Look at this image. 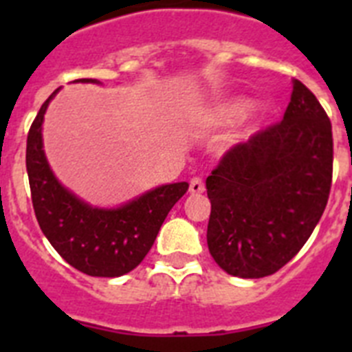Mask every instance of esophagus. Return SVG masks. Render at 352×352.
Instances as JSON below:
<instances>
[{
  "mask_svg": "<svg viewBox=\"0 0 352 352\" xmlns=\"http://www.w3.org/2000/svg\"><path fill=\"white\" fill-rule=\"evenodd\" d=\"M204 192V183L201 178L190 179V194H203Z\"/></svg>",
  "mask_w": 352,
  "mask_h": 352,
  "instance_id": "1",
  "label": "esophagus"
}]
</instances>
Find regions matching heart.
<instances>
[{"label":"heart","mask_w":352,"mask_h":352,"mask_svg":"<svg viewBox=\"0 0 352 352\" xmlns=\"http://www.w3.org/2000/svg\"><path fill=\"white\" fill-rule=\"evenodd\" d=\"M248 109V104L245 100H231L226 104L214 105L211 109H204L201 113L195 114V123L203 126H219L223 123H229L234 118L241 116Z\"/></svg>","instance_id":"1"}]
</instances>
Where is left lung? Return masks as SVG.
I'll use <instances>...</instances> for the list:
<instances>
[{
  "label": "left lung",
  "mask_w": 352,
  "mask_h": 352,
  "mask_svg": "<svg viewBox=\"0 0 352 352\" xmlns=\"http://www.w3.org/2000/svg\"><path fill=\"white\" fill-rule=\"evenodd\" d=\"M333 138L324 109L292 79L284 120L231 148L206 179L208 248L220 268L263 278L307 243L329 197Z\"/></svg>",
  "instance_id": "1"
}]
</instances>
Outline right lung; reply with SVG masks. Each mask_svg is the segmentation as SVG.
Wrapping results in <instances>:
<instances>
[{
    "label": "right lung",
    "instance_id": "add662e5",
    "mask_svg": "<svg viewBox=\"0 0 352 352\" xmlns=\"http://www.w3.org/2000/svg\"><path fill=\"white\" fill-rule=\"evenodd\" d=\"M58 91L43 102L28 133L26 169L36 220L49 243L76 270L91 276L125 275L153 247L167 213L186 194L188 183L157 186L118 208L91 206L77 197L56 178L43 151V116Z\"/></svg>",
    "mask_w": 352,
    "mask_h": 352
}]
</instances>
